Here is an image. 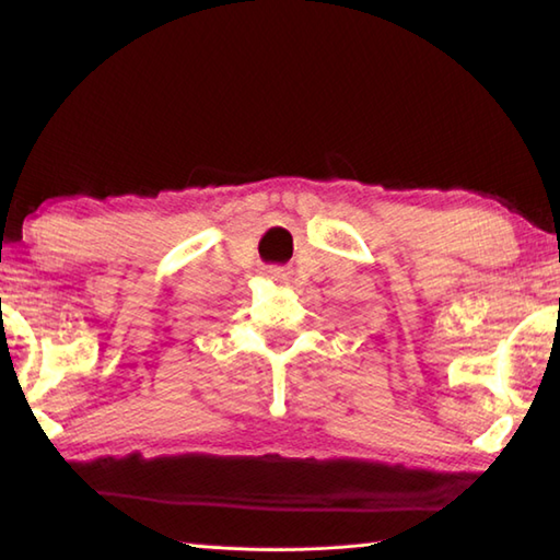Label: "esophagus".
<instances>
[{
	"label": "esophagus",
	"mask_w": 560,
	"mask_h": 560,
	"mask_svg": "<svg viewBox=\"0 0 560 560\" xmlns=\"http://www.w3.org/2000/svg\"><path fill=\"white\" fill-rule=\"evenodd\" d=\"M268 278L282 282V280L290 278V270H288V268H280V266H270V268H268Z\"/></svg>",
	"instance_id": "1"
}]
</instances>
